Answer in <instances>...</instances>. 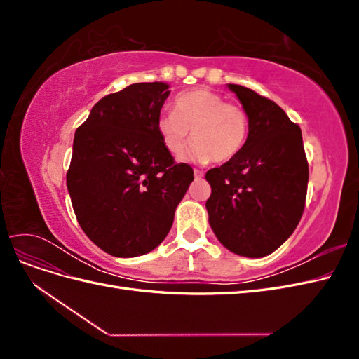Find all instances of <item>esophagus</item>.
<instances>
[{"label":"esophagus","mask_w":359,"mask_h":359,"mask_svg":"<svg viewBox=\"0 0 359 359\" xmlns=\"http://www.w3.org/2000/svg\"><path fill=\"white\" fill-rule=\"evenodd\" d=\"M193 173H194V177H196V178H201V177H203V170L194 169V170H193Z\"/></svg>","instance_id":"esophagus-1"}]
</instances>
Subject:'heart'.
I'll return each instance as SVG.
<instances>
[{
    "label": "heart",
    "mask_w": 359,
    "mask_h": 359,
    "mask_svg": "<svg viewBox=\"0 0 359 359\" xmlns=\"http://www.w3.org/2000/svg\"><path fill=\"white\" fill-rule=\"evenodd\" d=\"M187 160L206 163L229 161L241 153L248 133V118L243 107L226 103L220 94L208 88H194L177 95L173 111L157 119L163 145L177 156L190 137Z\"/></svg>",
    "instance_id": "obj_1"
}]
</instances>
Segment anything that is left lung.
Instances as JSON below:
<instances>
[{
  "label": "left lung",
  "mask_w": 359,
  "mask_h": 359,
  "mask_svg": "<svg viewBox=\"0 0 359 359\" xmlns=\"http://www.w3.org/2000/svg\"><path fill=\"white\" fill-rule=\"evenodd\" d=\"M248 118L241 153L206 172L212 232L245 257L273 253L297 229L306 205L309 165L299 126L273 100L227 83Z\"/></svg>",
  "instance_id": "obj_1"
}]
</instances>
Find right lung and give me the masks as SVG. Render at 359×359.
Masks as SVG:
<instances>
[{
  "instance_id": "obj_1",
  "label": "right lung",
  "mask_w": 359,
  "mask_h": 359,
  "mask_svg": "<svg viewBox=\"0 0 359 359\" xmlns=\"http://www.w3.org/2000/svg\"><path fill=\"white\" fill-rule=\"evenodd\" d=\"M170 94L140 82L103 97L78 127L67 189L82 231L115 257L149 253L169 233L193 169L173 161L157 132Z\"/></svg>"
}]
</instances>
